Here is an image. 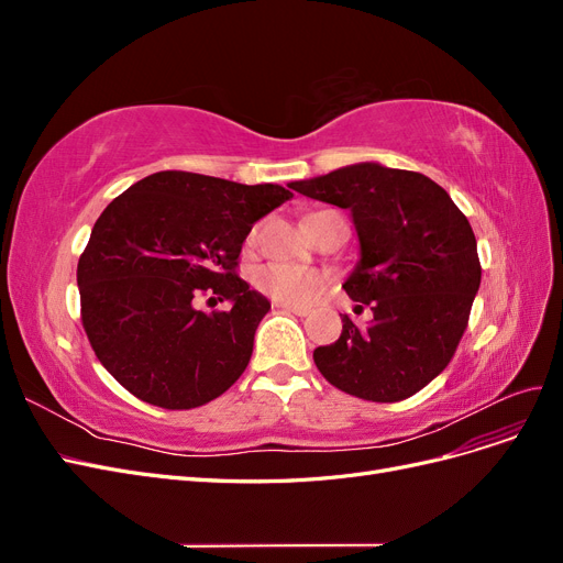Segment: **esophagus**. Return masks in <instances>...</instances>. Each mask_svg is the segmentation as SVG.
Returning a JSON list of instances; mask_svg holds the SVG:
<instances>
[{"label":"esophagus","mask_w":563,"mask_h":563,"mask_svg":"<svg viewBox=\"0 0 563 563\" xmlns=\"http://www.w3.org/2000/svg\"><path fill=\"white\" fill-rule=\"evenodd\" d=\"M272 308H277L282 312H288V314H298V317H305L308 314V308H296V305H286V302H275Z\"/></svg>","instance_id":"34e87169"}]
</instances>
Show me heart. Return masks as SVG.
Here are the masks:
<instances>
[{
  "mask_svg": "<svg viewBox=\"0 0 563 563\" xmlns=\"http://www.w3.org/2000/svg\"><path fill=\"white\" fill-rule=\"evenodd\" d=\"M253 286L277 302L310 305L329 286L327 275L288 263H267L253 272Z\"/></svg>",
  "mask_w": 563,
  "mask_h": 563,
  "instance_id": "b5f03b06",
  "label": "heart"
}]
</instances>
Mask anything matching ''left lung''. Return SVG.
<instances>
[{
  "label": "left lung",
  "instance_id": "left-lung-1",
  "mask_svg": "<svg viewBox=\"0 0 563 563\" xmlns=\"http://www.w3.org/2000/svg\"><path fill=\"white\" fill-rule=\"evenodd\" d=\"M296 192L350 209L360 263L343 284L373 312L360 329L314 350V364L338 389L366 401L413 397L444 371L467 329L482 284L470 220L428 176L376 162L291 183Z\"/></svg>",
  "mask_w": 563,
  "mask_h": 563
}]
</instances>
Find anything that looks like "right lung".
Wrapping results in <instances>:
<instances>
[{"mask_svg":"<svg viewBox=\"0 0 563 563\" xmlns=\"http://www.w3.org/2000/svg\"><path fill=\"white\" fill-rule=\"evenodd\" d=\"M291 197L272 183L159 172L108 203L77 286L84 331L119 385L168 411L203 406L234 385L269 310L236 275V258L255 220ZM207 292L233 308L197 311L194 300Z\"/></svg>","mask_w":563,"mask_h":563,"instance_id":"1","label":"right lung"}]
</instances>
